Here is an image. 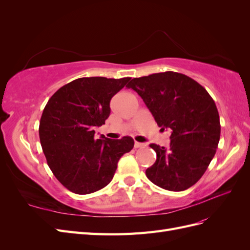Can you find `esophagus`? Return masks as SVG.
<instances>
[{
  "label": "esophagus",
  "instance_id": "34e87169",
  "mask_svg": "<svg viewBox=\"0 0 250 250\" xmlns=\"http://www.w3.org/2000/svg\"><path fill=\"white\" fill-rule=\"evenodd\" d=\"M146 145L144 143H140V142H134V147L135 148H142V147H145Z\"/></svg>",
  "mask_w": 250,
  "mask_h": 250
}]
</instances>
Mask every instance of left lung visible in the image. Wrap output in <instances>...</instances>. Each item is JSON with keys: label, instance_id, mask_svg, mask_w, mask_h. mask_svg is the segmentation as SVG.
Here are the masks:
<instances>
[{"label": "left lung", "instance_id": "8db88e82", "mask_svg": "<svg viewBox=\"0 0 250 250\" xmlns=\"http://www.w3.org/2000/svg\"><path fill=\"white\" fill-rule=\"evenodd\" d=\"M137 92L162 129H171L169 148L150 144L156 161L146 170L154 185L180 192L207 171L220 140V119L213 98L197 81L176 72L133 78Z\"/></svg>", "mask_w": 250, "mask_h": 250}]
</instances>
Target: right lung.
<instances>
[{
	"instance_id": "right-lung-1",
	"label": "right lung",
	"mask_w": 250,
	"mask_h": 250,
	"mask_svg": "<svg viewBox=\"0 0 250 250\" xmlns=\"http://www.w3.org/2000/svg\"><path fill=\"white\" fill-rule=\"evenodd\" d=\"M129 77H84L60 87L43 108L40 140L49 168L67 190L79 195L99 191L115 175L118 162L134 146L130 137L95 139L105 124L109 102Z\"/></svg>"
}]
</instances>
